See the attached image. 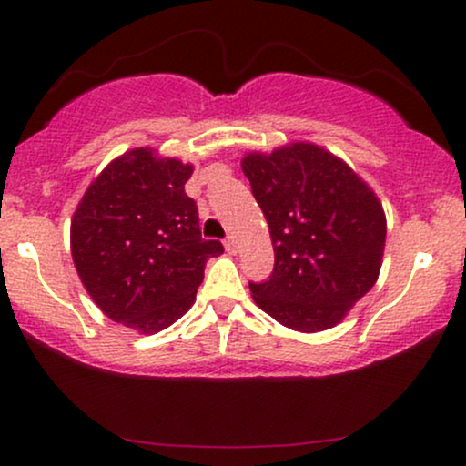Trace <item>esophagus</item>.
Returning <instances> with one entry per match:
<instances>
[{
  "instance_id": "obj_1",
  "label": "esophagus",
  "mask_w": 466,
  "mask_h": 466,
  "mask_svg": "<svg viewBox=\"0 0 466 466\" xmlns=\"http://www.w3.org/2000/svg\"><path fill=\"white\" fill-rule=\"evenodd\" d=\"M225 248H227V252L228 254H235V252H238V239H235L233 238V235H228V238L225 239Z\"/></svg>"
}]
</instances>
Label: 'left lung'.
<instances>
[{
    "label": "left lung",
    "instance_id": "1",
    "mask_svg": "<svg viewBox=\"0 0 466 466\" xmlns=\"http://www.w3.org/2000/svg\"><path fill=\"white\" fill-rule=\"evenodd\" d=\"M269 225L276 265L254 303L284 327H335L373 289L386 246L384 208L341 158L297 142L241 161Z\"/></svg>",
    "mask_w": 466,
    "mask_h": 466
}]
</instances>
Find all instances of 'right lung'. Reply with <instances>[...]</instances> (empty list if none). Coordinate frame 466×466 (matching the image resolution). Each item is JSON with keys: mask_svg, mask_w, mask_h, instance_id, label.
I'll list each match as a JSON object with an SVG mask.
<instances>
[{"mask_svg": "<svg viewBox=\"0 0 466 466\" xmlns=\"http://www.w3.org/2000/svg\"><path fill=\"white\" fill-rule=\"evenodd\" d=\"M193 165L136 148L86 188L72 218L76 271L114 322L152 335L187 314L220 241L203 239L184 193Z\"/></svg>", "mask_w": 466, "mask_h": 466, "instance_id": "1", "label": "right lung"}]
</instances>
